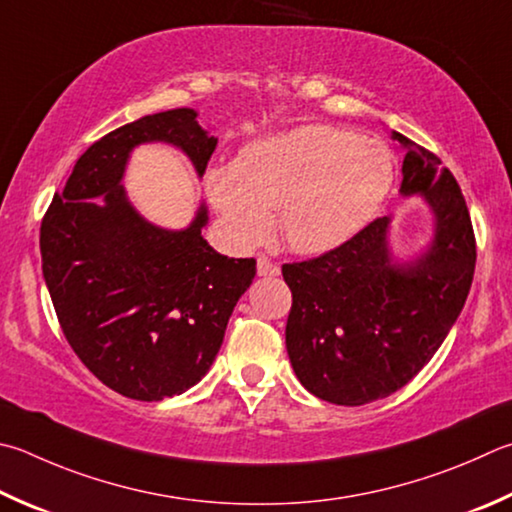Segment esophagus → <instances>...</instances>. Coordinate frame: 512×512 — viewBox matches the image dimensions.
Wrapping results in <instances>:
<instances>
[{"label": "esophagus", "mask_w": 512, "mask_h": 512, "mask_svg": "<svg viewBox=\"0 0 512 512\" xmlns=\"http://www.w3.org/2000/svg\"><path fill=\"white\" fill-rule=\"evenodd\" d=\"M257 275L259 277H277L280 275V266L273 264L268 257H257Z\"/></svg>", "instance_id": "esophagus-1"}]
</instances>
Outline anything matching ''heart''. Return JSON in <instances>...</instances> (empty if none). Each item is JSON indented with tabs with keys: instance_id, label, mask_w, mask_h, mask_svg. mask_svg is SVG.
<instances>
[{
	"instance_id": "1",
	"label": "heart",
	"mask_w": 512,
	"mask_h": 512,
	"mask_svg": "<svg viewBox=\"0 0 512 512\" xmlns=\"http://www.w3.org/2000/svg\"><path fill=\"white\" fill-rule=\"evenodd\" d=\"M392 181V152L376 138L302 125L253 141L237 161L210 165L203 185L235 246L262 244L277 210L288 248L324 255L374 221Z\"/></svg>"
}]
</instances>
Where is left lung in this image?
Instances as JSON below:
<instances>
[{"instance_id":"left-lung-1","label":"left lung","mask_w":512,"mask_h":512,"mask_svg":"<svg viewBox=\"0 0 512 512\" xmlns=\"http://www.w3.org/2000/svg\"><path fill=\"white\" fill-rule=\"evenodd\" d=\"M401 197H421L432 235L412 257L392 248V217H380L322 257L284 264L293 293L286 351L300 383L336 405L394 394L443 345L475 275V232L461 188L439 156L403 134Z\"/></svg>"}]
</instances>
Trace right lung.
Here are the masks:
<instances>
[{
    "label": "right lung",
    "mask_w": 512,
    "mask_h": 512,
    "mask_svg": "<svg viewBox=\"0 0 512 512\" xmlns=\"http://www.w3.org/2000/svg\"><path fill=\"white\" fill-rule=\"evenodd\" d=\"M190 107L143 116L102 136L80 156L42 221L46 288L71 349L109 389L136 401L188 392L208 374L255 259L219 255L201 230L199 203L185 228L152 224L129 201L132 152L165 143L201 179L217 136Z\"/></svg>",
    "instance_id": "right-lung-1"
}]
</instances>
